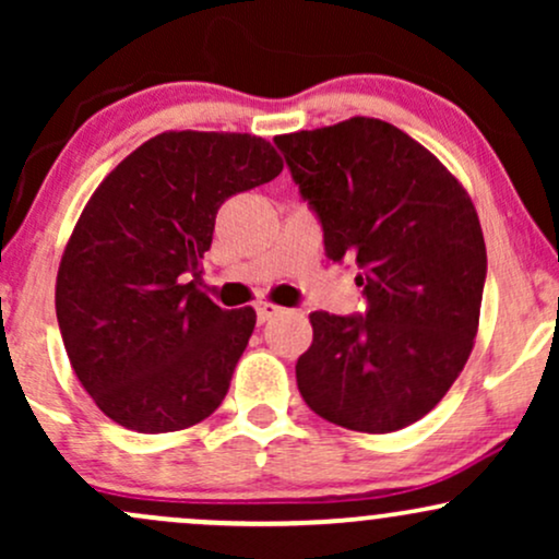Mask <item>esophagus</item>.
Returning <instances> with one entry per match:
<instances>
[{"mask_svg": "<svg viewBox=\"0 0 559 559\" xmlns=\"http://www.w3.org/2000/svg\"><path fill=\"white\" fill-rule=\"evenodd\" d=\"M281 307L273 305V301H260L258 305V323H267V320H273L275 316H281Z\"/></svg>", "mask_w": 559, "mask_h": 559, "instance_id": "obj_1", "label": "esophagus"}]
</instances>
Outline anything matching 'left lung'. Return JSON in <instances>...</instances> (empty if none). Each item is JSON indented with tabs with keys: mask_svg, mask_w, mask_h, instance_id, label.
<instances>
[{
	"mask_svg": "<svg viewBox=\"0 0 559 559\" xmlns=\"http://www.w3.org/2000/svg\"><path fill=\"white\" fill-rule=\"evenodd\" d=\"M331 260L360 265L365 318L312 312L297 386L312 413L391 433L444 400L476 344L486 243L441 159L378 118L275 136Z\"/></svg>",
	"mask_w": 559,
	"mask_h": 559,
	"instance_id": "obj_1",
	"label": "left lung"
}]
</instances>
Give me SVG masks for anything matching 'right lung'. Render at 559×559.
Returning a JSON list of instances; mask_svg holds the SVG:
<instances>
[{
    "instance_id": "right-lung-1",
    "label": "right lung",
    "mask_w": 559,
    "mask_h": 559,
    "mask_svg": "<svg viewBox=\"0 0 559 559\" xmlns=\"http://www.w3.org/2000/svg\"><path fill=\"white\" fill-rule=\"evenodd\" d=\"M281 170L262 136L165 131L96 186L62 252L55 310L81 386L118 426L183 431L221 407L258 312L217 307L199 267L221 204Z\"/></svg>"
}]
</instances>
